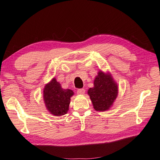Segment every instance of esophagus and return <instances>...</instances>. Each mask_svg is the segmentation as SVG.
<instances>
[{"instance_id":"34e87169","label":"esophagus","mask_w":160,"mask_h":160,"mask_svg":"<svg viewBox=\"0 0 160 160\" xmlns=\"http://www.w3.org/2000/svg\"><path fill=\"white\" fill-rule=\"evenodd\" d=\"M78 95H83L85 93V90L84 88H80L77 91Z\"/></svg>"}]
</instances>
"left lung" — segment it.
Instances as JSON below:
<instances>
[{
    "label": "left lung",
    "instance_id": "1",
    "mask_svg": "<svg viewBox=\"0 0 160 160\" xmlns=\"http://www.w3.org/2000/svg\"><path fill=\"white\" fill-rule=\"evenodd\" d=\"M94 87L88 90L93 108L105 112L111 108L118 95V86L111 73L99 70L94 80Z\"/></svg>",
    "mask_w": 160,
    "mask_h": 160
}]
</instances>
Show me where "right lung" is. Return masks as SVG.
<instances>
[{
    "label": "right lung",
    "mask_w": 160,
    "mask_h": 160,
    "mask_svg": "<svg viewBox=\"0 0 160 160\" xmlns=\"http://www.w3.org/2000/svg\"><path fill=\"white\" fill-rule=\"evenodd\" d=\"M74 92L71 89H63L55 78L46 84L43 89V101L48 112L55 116L66 114L71 97Z\"/></svg>",
    "instance_id": "1"
}]
</instances>
